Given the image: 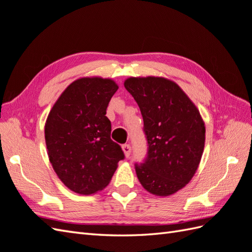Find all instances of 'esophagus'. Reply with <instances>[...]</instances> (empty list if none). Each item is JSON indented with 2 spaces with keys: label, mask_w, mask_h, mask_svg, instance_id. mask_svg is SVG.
<instances>
[{
  "label": "esophagus",
  "mask_w": 252,
  "mask_h": 252,
  "mask_svg": "<svg viewBox=\"0 0 252 252\" xmlns=\"http://www.w3.org/2000/svg\"><path fill=\"white\" fill-rule=\"evenodd\" d=\"M122 150H124V153L126 158L130 157V155H131V146L130 145L125 144L124 146H122Z\"/></svg>",
  "instance_id": "obj_1"
}]
</instances>
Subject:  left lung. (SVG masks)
<instances>
[{"mask_svg": "<svg viewBox=\"0 0 252 252\" xmlns=\"http://www.w3.org/2000/svg\"><path fill=\"white\" fill-rule=\"evenodd\" d=\"M126 89L138 104L148 153L135 163L139 183L151 194L168 196L194 176L205 145V125L183 89L163 77H130Z\"/></svg>", "mask_w": 252, "mask_h": 252, "instance_id": "obj_1", "label": "left lung"}]
</instances>
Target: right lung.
I'll use <instances>...</instances> for the list:
<instances>
[{"instance_id": "right-lung-1", "label": "right lung", "mask_w": 252, "mask_h": 252, "mask_svg": "<svg viewBox=\"0 0 252 252\" xmlns=\"http://www.w3.org/2000/svg\"><path fill=\"white\" fill-rule=\"evenodd\" d=\"M118 88L109 78H79L62 92L47 117L49 161L62 183L79 194L103 190L125 159L110 138L112 125L105 116Z\"/></svg>"}]
</instances>
